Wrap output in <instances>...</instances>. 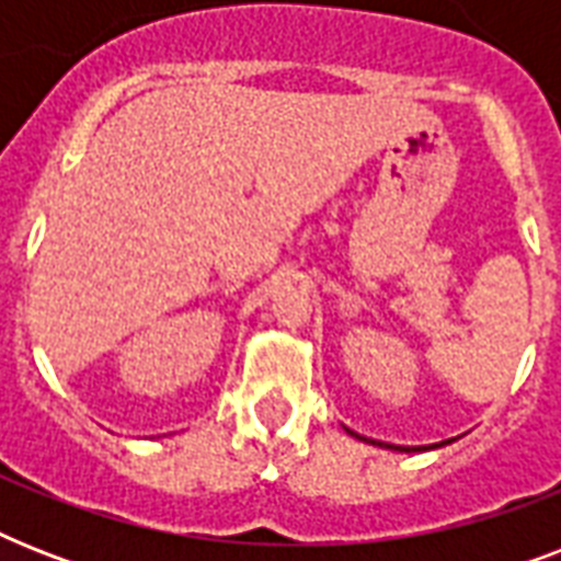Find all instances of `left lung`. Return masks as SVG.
Listing matches in <instances>:
<instances>
[{
  "label": "left lung",
  "instance_id": "obj_1",
  "mask_svg": "<svg viewBox=\"0 0 561 561\" xmlns=\"http://www.w3.org/2000/svg\"><path fill=\"white\" fill-rule=\"evenodd\" d=\"M355 436H358V434H355ZM360 439H364V443L381 445V443H375V439H367V436H360ZM445 443H448V439H445ZM445 443H439V445H445ZM439 445H427V448H439ZM383 448H392V445H383ZM396 448H399V451H419V448H401V445H396Z\"/></svg>",
  "mask_w": 561,
  "mask_h": 561
}]
</instances>
